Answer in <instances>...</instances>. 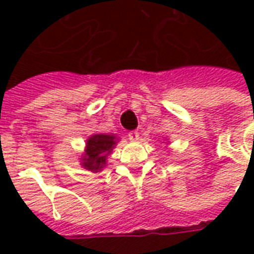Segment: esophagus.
<instances>
[{
  "instance_id": "obj_1",
  "label": "esophagus",
  "mask_w": 254,
  "mask_h": 254,
  "mask_svg": "<svg viewBox=\"0 0 254 254\" xmlns=\"http://www.w3.org/2000/svg\"><path fill=\"white\" fill-rule=\"evenodd\" d=\"M127 137H129V139H130V141H137V139L139 138V133L137 130H131V131H129Z\"/></svg>"
}]
</instances>
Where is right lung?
<instances>
[{
  "instance_id": "obj_1",
  "label": "right lung",
  "mask_w": 254,
  "mask_h": 254,
  "mask_svg": "<svg viewBox=\"0 0 254 254\" xmlns=\"http://www.w3.org/2000/svg\"><path fill=\"white\" fill-rule=\"evenodd\" d=\"M119 139L113 134H93L85 142V151L81 166L93 173H99L107 165V157L112 153Z\"/></svg>"
}]
</instances>
